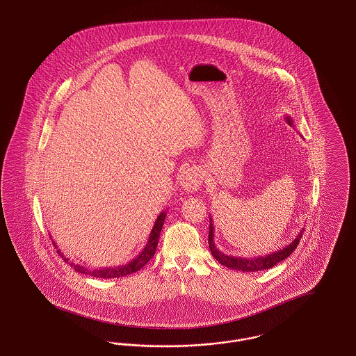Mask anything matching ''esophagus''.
I'll use <instances>...</instances> for the list:
<instances>
[{
    "mask_svg": "<svg viewBox=\"0 0 356 356\" xmlns=\"http://www.w3.org/2000/svg\"><path fill=\"white\" fill-rule=\"evenodd\" d=\"M203 183V173L197 168H188L180 175V186L186 192L197 191Z\"/></svg>",
    "mask_w": 356,
    "mask_h": 356,
    "instance_id": "34e87169",
    "label": "esophagus"
}]
</instances>
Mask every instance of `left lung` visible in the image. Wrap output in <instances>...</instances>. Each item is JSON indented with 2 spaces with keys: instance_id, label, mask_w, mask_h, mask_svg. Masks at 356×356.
Wrapping results in <instances>:
<instances>
[{
  "instance_id": "left-lung-1",
  "label": "left lung",
  "mask_w": 356,
  "mask_h": 356,
  "mask_svg": "<svg viewBox=\"0 0 356 356\" xmlns=\"http://www.w3.org/2000/svg\"><path fill=\"white\" fill-rule=\"evenodd\" d=\"M289 125L293 124V121L291 119V116L286 118ZM213 225H212V218H209V235H208V244H209V250H211V254H213V257L228 268H232V270H236V271L243 272H254V271H263V270H270L272 267H275L277 263L283 261L284 259H287L289 254H292L299 241H300V237L303 236V231H300V234L298 236L295 237L293 241H291L288 244L287 247H284L283 250H279L277 252H273V254H266V256H259V257H250V259H243V257H237V256H228V254H222L221 251H219L215 245V234H213Z\"/></svg>"
}]
</instances>
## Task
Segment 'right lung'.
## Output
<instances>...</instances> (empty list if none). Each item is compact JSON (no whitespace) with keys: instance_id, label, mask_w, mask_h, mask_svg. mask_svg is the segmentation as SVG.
Listing matches in <instances>:
<instances>
[{"instance_id":"obj_1","label":"right lung","mask_w":356,"mask_h":356,"mask_svg":"<svg viewBox=\"0 0 356 356\" xmlns=\"http://www.w3.org/2000/svg\"><path fill=\"white\" fill-rule=\"evenodd\" d=\"M165 216H167V211H163L157 219L153 224L152 231L149 234V238L144 247V250L140 252V254L136 256L134 260H131L129 263L127 264H122V266H118V267H106V268H88L84 267L81 264H76L73 261H70L68 257H65L64 254H61L60 250H57L58 254L64 259L65 263L70 264V267L79 273H83V275H89V276H93V277H100V279H115V277H122V276H127V275H131L134 272L141 270L151 259L153 257V254L156 252V248H157V243H159V237H160V232H161V228H163V224L165 220ZM53 245L56 247V243L51 240ZM57 248V247H56Z\"/></svg>"}]
</instances>
